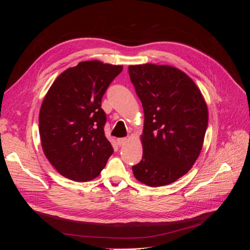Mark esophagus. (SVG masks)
Listing matches in <instances>:
<instances>
[{
	"label": "esophagus",
	"mask_w": 250,
	"mask_h": 250,
	"mask_svg": "<svg viewBox=\"0 0 250 250\" xmlns=\"http://www.w3.org/2000/svg\"><path fill=\"white\" fill-rule=\"evenodd\" d=\"M117 142H118V145H119L120 147H122V146H124L125 144L127 143V139H126V138H121V139H118Z\"/></svg>",
	"instance_id": "1"
}]
</instances>
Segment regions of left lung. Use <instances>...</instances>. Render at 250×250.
Returning <instances> with one entry per match:
<instances>
[{
	"mask_svg": "<svg viewBox=\"0 0 250 250\" xmlns=\"http://www.w3.org/2000/svg\"><path fill=\"white\" fill-rule=\"evenodd\" d=\"M130 80L144 108L143 157L133 175L150 187L184 176L197 160L208 113L200 89L176 67L152 63L129 65Z\"/></svg>",
	"mask_w": 250,
	"mask_h": 250,
	"instance_id": "1",
	"label": "left lung"
}]
</instances>
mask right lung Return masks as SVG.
I'll list each match as a JSON object with an SVG mask.
<instances>
[{"label": "right lung", "mask_w": 250, "mask_h": 250, "mask_svg": "<svg viewBox=\"0 0 250 250\" xmlns=\"http://www.w3.org/2000/svg\"><path fill=\"white\" fill-rule=\"evenodd\" d=\"M122 65L79 62L53 82L40 111L43 153L59 174L89 181L104 169L113 149L104 134L102 97Z\"/></svg>", "instance_id": "right-lung-1"}]
</instances>
